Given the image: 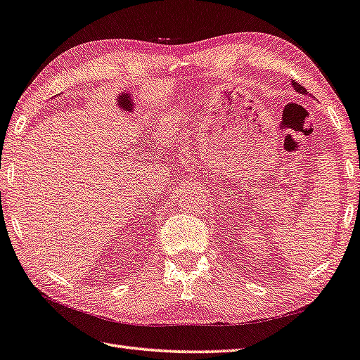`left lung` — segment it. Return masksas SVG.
Masks as SVG:
<instances>
[{"label": "left lung", "mask_w": 360, "mask_h": 360, "mask_svg": "<svg viewBox=\"0 0 360 360\" xmlns=\"http://www.w3.org/2000/svg\"><path fill=\"white\" fill-rule=\"evenodd\" d=\"M291 84H293V87H295V90L297 91V94H302V95H307V94H308V90H307L302 84H299V82L293 81V82H291Z\"/></svg>", "instance_id": "left-lung-1"}]
</instances>
